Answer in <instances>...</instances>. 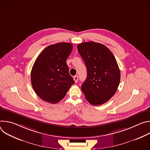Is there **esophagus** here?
<instances>
[{
    "mask_svg": "<svg viewBox=\"0 0 150 150\" xmlns=\"http://www.w3.org/2000/svg\"><path fill=\"white\" fill-rule=\"evenodd\" d=\"M74 81H75V82H78V76H75L74 77Z\"/></svg>",
    "mask_w": 150,
    "mask_h": 150,
    "instance_id": "obj_1",
    "label": "esophagus"
}]
</instances>
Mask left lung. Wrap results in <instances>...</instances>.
<instances>
[{
	"label": "left lung",
	"mask_w": 150,
	"mask_h": 150,
	"mask_svg": "<svg viewBox=\"0 0 150 150\" xmlns=\"http://www.w3.org/2000/svg\"><path fill=\"white\" fill-rule=\"evenodd\" d=\"M77 49L87 70L81 90L90 104H103L114 96L119 86L120 72L116 60L108 47L98 42H84Z\"/></svg>",
	"instance_id": "obj_1"
}]
</instances>
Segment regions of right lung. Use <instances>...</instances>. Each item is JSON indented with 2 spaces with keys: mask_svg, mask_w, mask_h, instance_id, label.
I'll list each match as a JSON object with an SVG mask.
<instances>
[{
  "mask_svg": "<svg viewBox=\"0 0 150 150\" xmlns=\"http://www.w3.org/2000/svg\"><path fill=\"white\" fill-rule=\"evenodd\" d=\"M72 48L71 43L59 42L47 47L36 59L31 81L35 93L44 101L59 102L74 83L67 63Z\"/></svg>",
  "mask_w": 150,
  "mask_h": 150,
  "instance_id": "add662e5",
  "label": "right lung"
}]
</instances>
